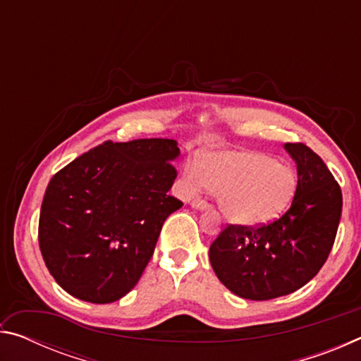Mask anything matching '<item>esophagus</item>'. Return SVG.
<instances>
[{
    "label": "esophagus",
    "mask_w": 361,
    "mask_h": 361,
    "mask_svg": "<svg viewBox=\"0 0 361 361\" xmlns=\"http://www.w3.org/2000/svg\"><path fill=\"white\" fill-rule=\"evenodd\" d=\"M191 207H192V209H195V210H207L210 205L207 204L205 200H202V199H194L192 202H191Z\"/></svg>",
    "instance_id": "obj_1"
}]
</instances>
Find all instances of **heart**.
<instances>
[{
	"label": "heart",
	"instance_id": "1",
	"mask_svg": "<svg viewBox=\"0 0 361 361\" xmlns=\"http://www.w3.org/2000/svg\"><path fill=\"white\" fill-rule=\"evenodd\" d=\"M186 178L215 192L223 215L242 226L282 216L298 191V173L290 164L255 149L205 154L197 167L186 170Z\"/></svg>",
	"mask_w": 361,
	"mask_h": 361
}]
</instances>
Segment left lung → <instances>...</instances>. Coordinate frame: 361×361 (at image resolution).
I'll return each mask as SVG.
<instances>
[{"instance_id": "obj_1", "label": "left lung", "mask_w": 361, "mask_h": 361, "mask_svg": "<svg viewBox=\"0 0 361 361\" xmlns=\"http://www.w3.org/2000/svg\"><path fill=\"white\" fill-rule=\"evenodd\" d=\"M285 149L298 170L288 212L259 228L229 224L209 252L219 282L252 301L290 295L312 280L331 252L341 219V188L320 156L302 143H285Z\"/></svg>"}]
</instances>
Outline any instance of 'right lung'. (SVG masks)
I'll return each mask as SVG.
<instances>
[{"instance_id": "1", "label": "right lung", "mask_w": 361, "mask_h": 361, "mask_svg": "<svg viewBox=\"0 0 361 361\" xmlns=\"http://www.w3.org/2000/svg\"><path fill=\"white\" fill-rule=\"evenodd\" d=\"M175 140L105 142L49 181L38 240L51 276L81 301L114 302L148 266L162 224L183 207L169 195Z\"/></svg>"}]
</instances>
